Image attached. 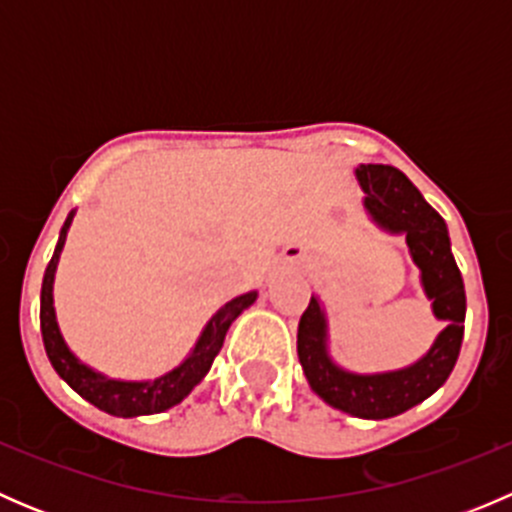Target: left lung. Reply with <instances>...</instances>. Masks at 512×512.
Listing matches in <instances>:
<instances>
[{"label": "left lung", "mask_w": 512, "mask_h": 512, "mask_svg": "<svg viewBox=\"0 0 512 512\" xmlns=\"http://www.w3.org/2000/svg\"><path fill=\"white\" fill-rule=\"evenodd\" d=\"M364 190V210L379 230L404 235L409 255L421 272V287L433 317L446 327L431 349L414 364L376 374L339 366L329 354V319L322 299L312 294L297 329V354L304 376L324 404L356 418L399 416L436 394L456 366L466 322V289L451 252V237L441 215L394 165L361 163L354 168Z\"/></svg>", "instance_id": "left-lung-1"}]
</instances>
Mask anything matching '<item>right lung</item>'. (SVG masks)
<instances>
[{
    "mask_svg": "<svg viewBox=\"0 0 512 512\" xmlns=\"http://www.w3.org/2000/svg\"><path fill=\"white\" fill-rule=\"evenodd\" d=\"M76 210H71L66 215V223L59 232V242L54 247V255L51 262L46 265L44 282H41V337H44V349L49 356L51 366L56 369V374L81 396L89 404H94L96 409L106 411L111 416L121 418H136V416H153L163 414V411L173 409L175 404L185 399L200 381L205 379V374L213 366L215 356L220 354L225 342V334L230 329V324L245 312L250 304H255L257 292L240 294V297L230 299L223 304L218 312L210 317V322L205 324L203 332H200L198 342L190 349V354L180 361L175 369H170L168 374L156 376V379L146 381H126V379H111V376L101 374L94 366L84 364L74 352L69 349V344L61 337L59 322H56V309H54V275L56 267H59L61 250H64L66 232H69L71 223H74Z\"/></svg>",
    "mask_w": 512,
    "mask_h": 512,
    "instance_id": "obj_1",
    "label": "right lung"
}]
</instances>
